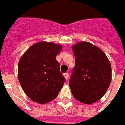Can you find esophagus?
I'll list each match as a JSON object with an SVG mask.
<instances>
[{
    "instance_id": "34e87169",
    "label": "esophagus",
    "mask_w": 125,
    "mask_h": 125,
    "mask_svg": "<svg viewBox=\"0 0 125 125\" xmlns=\"http://www.w3.org/2000/svg\"><path fill=\"white\" fill-rule=\"evenodd\" d=\"M63 76H64V77L65 78L66 80L68 79V73H64V74H63Z\"/></svg>"
}]
</instances>
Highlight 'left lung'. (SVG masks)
Here are the masks:
<instances>
[{
    "label": "left lung",
    "instance_id": "left-lung-1",
    "mask_svg": "<svg viewBox=\"0 0 125 125\" xmlns=\"http://www.w3.org/2000/svg\"><path fill=\"white\" fill-rule=\"evenodd\" d=\"M75 66L69 86L78 101L91 104L105 95L112 80L110 61L99 48L87 42L72 46Z\"/></svg>",
    "mask_w": 125,
    "mask_h": 125
}]
</instances>
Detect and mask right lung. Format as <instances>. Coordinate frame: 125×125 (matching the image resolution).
<instances>
[{
    "instance_id": "1",
    "label": "right lung",
    "mask_w": 125,
    "mask_h": 125,
    "mask_svg": "<svg viewBox=\"0 0 125 125\" xmlns=\"http://www.w3.org/2000/svg\"><path fill=\"white\" fill-rule=\"evenodd\" d=\"M62 46L40 42L27 50L18 63V79L28 97L39 104H46L56 97L65 78L55 59Z\"/></svg>"
}]
</instances>
